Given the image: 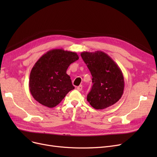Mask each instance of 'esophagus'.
Instances as JSON below:
<instances>
[{
	"label": "esophagus",
	"mask_w": 157,
	"mask_h": 157,
	"mask_svg": "<svg viewBox=\"0 0 157 157\" xmlns=\"http://www.w3.org/2000/svg\"><path fill=\"white\" fill-rule=\"evenodd\" d=\"M82 89H83V86L82 85H79L77 87V90H78V91H81Z\"/></svg>",
	"instance_id": "34e87169"
}]
</instances>
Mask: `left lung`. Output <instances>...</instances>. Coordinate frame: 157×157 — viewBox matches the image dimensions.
<instances>
[{
	"mask_svg": "<svg viewBox=\"0 0 157 157\" xmlns=\"http://www.w3.org/2000/svg\"><path fill=\"white\" fill-rule=\"evenodd\" d=\"M81 56L92 76L93 86L87 101L95 109H103L117 103L124 90V78L118 65L101 51L84 52Z\"/></svg>",
	"mask_w": 157,
	"mask_h": 157,
	"instance_id": "left-lung-1",
	"label": "left lung"
}]
</instances>
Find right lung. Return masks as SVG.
I'll list each match as a JSON object with an SVG mask.
<instances>
[{
    "mask_svg": "<svg viewBox=\"0 0 157 157\" xmlns=\"http://www.w3.org/2000/svg\"><path fill=\"white\" fill-rule=\"evenodd\" d=\"M78 59L76 53L62 49H52L41 56L30 74L29 89L34 99L50 108L59 104L74 89L66 71Z\"/></svg>",
    "mask_w": 157,
    "mask_h": 157,
    "instance_id": "add662e5",
    "label": "right lung"
}]
</instances>
